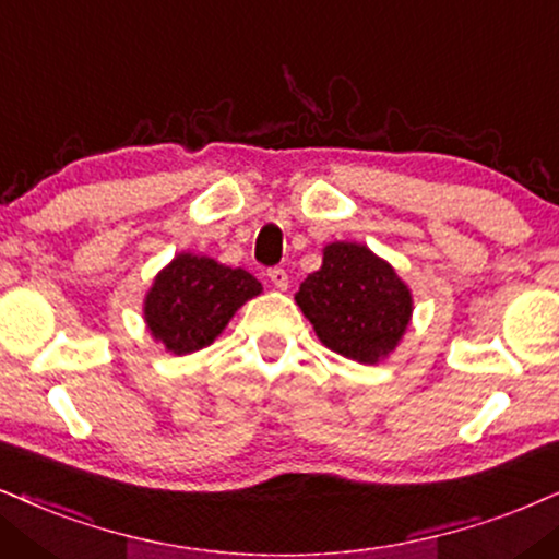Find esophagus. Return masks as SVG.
<instances>
[{
  "instance_id": "obj_1",
  "label": "esophagus",
  "mask_w": 559,
  "mask_h": 559,
  "mask_svg": "<svg viewBox=\"0 0 559 559\" xmlns=\"http://www.w3.org/2000/svg\"><path fill=\"white\" fill-rule=\"evenodd\" d=\"M267 278H271V284L275 288H288V273L281 265L271 267V271H267Z\"/></svg>"
}]
</instances>
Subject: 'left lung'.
I'll return each mask as SVG.
<instances>
[{
	"instance_id": "obj_1",
	"label": "left lung",
	"mask_w": 559,
	"mask_h": 559,
	"mask_svg": "<svg viewBox=\"0 0 559 559\" xmlns=\"http://www.w3.org/2000/svg\"><path fill=\"white\" fill-rule=\"evenodd\" d=\"M296 304L330 350L361 364L392 353L413 312L397 273L353 242L324 247L322 267L304 278Z\"/></svg>"
}]
</instances>
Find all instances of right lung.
Listing matches in <instances>:
<instances>
[{
	"label": "right lung",
	"mask_w": 559,
	"mask_h": 559,
	"mask_svg": "<svg viewBox=\"0 0 559 559\" xmlns=\"http://www.w3.org/2000/svg\"><path fill=\"white\" fill-rule=\"evenodd\" d=\"M258 294L260 281L242 267L186 252L157 275L146 294L144 317L152 335L182 356L214 343L231 314Z\"/></svg>",
	"instance_id": "right-lung-1"
}]
</instances>
